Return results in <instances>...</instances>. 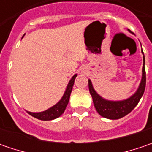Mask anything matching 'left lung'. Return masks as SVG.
I'll use <instances>...</instances> for the list:
<instances>
[{
  "mask_svg": "<svg viewBox=\"0 0 152 152\" xmlns=\"http://www.w3.org/2000/svg\"><path fill=\"white\" fill-rule=\"evenodd\" d=\"M143 60L144 65L142 68V79H141L140 87L134 96H132L130 98L127 99L125 101L109 102V101H106L102 99L93 89L91 80H89V90L93 99V103L96 109L97 113L101 116L106 118H109V119H118L129 113L132 110L137 106V104L145 92V83H146L145 69V56H144Z\"/></svg>",
  "mask_w": 152,
  "mask_h": 152,
  "instance_id": "1",
  "label": "left lung"
}]
</instances>
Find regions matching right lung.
<instances>
[{
	"mask_svg": "<svg viewBox=\"0 0 152 152\" xmlns=\"http://www.w3.org/2000/svg\"><path fill=\"white\" fill-rule=\"evenodd\" d=\"M76 76H77V74H75L71 79V80L69 81V83L67 85V90L65 91V93H64L63 96L61 99V101L58 102L57 104H56L55 106H53L52 107H50V109H48V110H46L45 112H42V113H30V112H28V113L33 116L35 118H38L39 120H44V121L55 119L56 118L60 117L61 114L64 113L65 109L67 107V105L68 103V101H69V98H70V94H71L72 90H73V86Z\"/></svg>",
	"mask_w": 152,
	"mask_h": 152,
	"instance_id": "add662e5",
	"label": "right lung"
}]
</instances>
